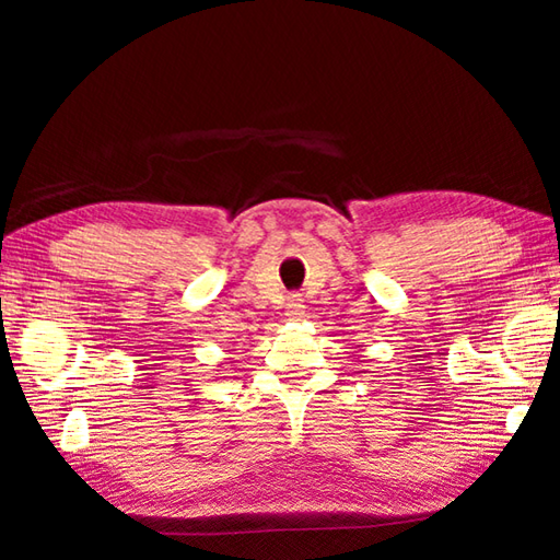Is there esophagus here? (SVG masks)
<instances>
[{"label": "esophagus", "mask_w": 560, "mask_h": 560, "mask_svg": "<svg viewBox=\"0 0 560 560\" xmlns=\"http://www.w3.org/2000/svg\"><path fill=\"white\" fill-rule=\"evenodd\" d=\"M303 299L299 296V293H291L289 301H287V316L293 320V318H301L303 316Z\"/></svg>", "instance_id": "1"}]
</instances>
